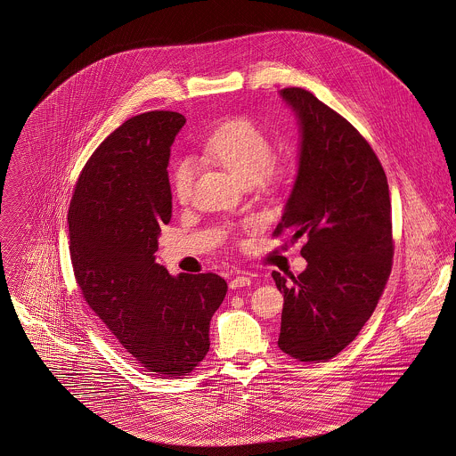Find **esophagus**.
<instances>
[{"instance_id": "esophagus-1", "label": "esophagus", "mask_w": 456, "mask_h": 456, "mask_svg": "<svg viewBox=\"0 0 456 456\" xmlns=\"http://www.w3.org/2000/svg\"><path fill=\"white\" fill-rule=\"evenodd\" d=\"M250 285V278L245 274H239L230 281V289H240V287H248Z\"/></svg>"}]
</instances>
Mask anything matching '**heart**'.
Listing matches in <instances>:
<instances>
[{
  "label": "heart",
  "mask_w": 456,
  "mask_h": 456,
  "mask_svg": "<svg viewBox=\"0 0 456 456\" xmlns=\"http://www.w3.org/2000/svg\"><path fill=\"white\" fill-rule=\"evenodd\" d=\"M204 152L228 169L242 183L272 182L289 171V162L272 159L273 147L263 127L250 119H232L214 129L204 143ZM195 166L191 159H183L173 171V190L180 202L191 195Z\"/></svg>",
  "instance_id": "heart-1"
}]
</instances>
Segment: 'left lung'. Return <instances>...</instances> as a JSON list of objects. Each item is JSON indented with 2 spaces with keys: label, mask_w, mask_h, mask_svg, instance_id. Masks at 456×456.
<instances>
[{
  "label": "left lung",
  "mask_w": 456,
  "mask_h": 456,
  "mask_svg": "<svg viewBox=\"0 0 456 456\" xmlns=\"http://www.w3.org/2000/svg\"><path fill=\"white\" fill-rule=\"evenodd\" d=\"M301 133L299 166L274 235L304 237L307 266L283 294L278 347L299 362H327L351 344L384 292L393 266L389 184L353 124L313 93L285 88Z\"/></svg>",
  "instance_id": "8db88e82"
}]
</instances>
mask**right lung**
<instances>
[{
  "label": "right lung",
  "mask_w": 456,
  "mask_h": 456,
  "mask_svg": "<svg viewBox=\"0 0 456 456\" xmlns=\"http://www.w3.org/2000/svg\"><path fill=\"white\" fill-rule=\"evenodd\" d=\"M184 122L169 110L124 122L86 162L67 216L83 297L136 363L173 379L206 358L228 290L217 274L173 276L155 263L173 216L171 145Z\"/></svg>",
  "instance_id": "obj_1"
}]
</instances>
